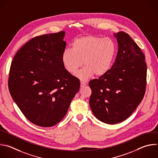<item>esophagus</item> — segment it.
<instances>
[{
	"label": "esophagus",
	"mask_w": 158,
	"mask_h": 158,
	"mask_svg": "<svg viewBox=\"0 0 158 158\" xmlns=\"http://www.w3.org/2000/svg\"><path fill=\"white\" fill-rule=\"evenodd\" d=\"M86 84L84 82H81V87H84Z\"/></svg>",
	"instance_id": "esophagus-1"
}]
</instances>
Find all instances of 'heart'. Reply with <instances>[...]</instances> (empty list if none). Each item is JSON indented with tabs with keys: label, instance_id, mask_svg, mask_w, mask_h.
<instances>
[{
	"label": "heart",
	"instance_id": "heart-1",
	"mask_svg": "<svg viewBox=\"0 0 158 158\" xmlns=\"http://www.w3.org/2000/svg\"><path fill=\"white\" fill-rule=\"evenodd\" d=\"M116 52L114 41L109 38L86 36L77 38L72 43V49H66L62 55L65 69L74 75L82 65L85 66L76 76L85 81L95 74L104 75L110 69Z\"/></svg>",
	"mask_w": 158,
	"mask_h": 158
}]
</instances>
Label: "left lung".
<instances>
[{
  "mask_svg": "<svg viewBox=\"0 0 158 158\" xmlns=\"http://www.w3.org/2000/svg\"><path fill=\"white\" fill-rule=\"evenodd\" d=\"M118 43L115 63L107 73L91 80L89 104L100 121L116 124L128 118L145 93L147 67L141 49L126 33H114Z\"/></svg>",
  "mask_w": 158,
  "mask_h": 158,
  "instance_id": "obj_1",
  "label": "left lung"
}]
</instances>
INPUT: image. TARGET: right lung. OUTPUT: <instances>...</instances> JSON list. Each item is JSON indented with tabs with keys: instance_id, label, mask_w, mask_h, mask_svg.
Instances as JSON below:
<instances>
[{
	"instance_id": "1",
	"label": "right lung",
	"mask_w": 158,
	"mask_h": 158,
	"mask_svg": "<svg viewBox=\"0 0 158 158\" xmlns=\"http://www.w3.org/2000/svg\"><path fill=\"white\" fill-rule=\"evenodd\" d=\"M65 34L61 31L32 38L18 51L11 64V96L25 117L40 127L58 123L80 88L79 80L62 63Z\"/></svg>"
}]
</instances>
